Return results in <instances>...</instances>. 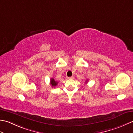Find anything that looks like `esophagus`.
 Returning <instances> with one entry per match:
<instances>
[{
  "mask_svg": "<svg viewBox=\"0 0 133 133\" xmlns=\"http://www.w3.org/2000/svg\"><path fill=\"white\" fill-rule=\"evenodd\" d=\"M68 79H69V80H72V79H74V76L69 77H68Z\"/></svg>",
  "mask_w": 133,
  "mask_h": 133,
  "instance_id": "1",
  "label": "esophagus"
}]
</instances>
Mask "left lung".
Here are the masks:
<instances>
[{
    "mask_svg": "<svg viewBox=\"0 0 133 133\" xmlns=\"http://www.w3.org/2000/svg\"><path fill=\"white\" fill-rule=\"evenodd\" d=\"M87 81H86V82H87Z\"/></svg>",
    "mask_w": 133,
    "mask_h": 133,
    "instance_id": "obj_1",
    "label": "left lung"
}]
</instances>
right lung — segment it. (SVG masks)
I'll return each mask as SVG.
<instances>
[{
    "instance_id": "1",
    "label": "right lung",
    "mask_w": 133,
    "mask_h": 133,
    "mask_svg": "<svg viewBox=\"0 0 133 133\" xmlns=\"http://www.w3.org/2000/svg\"><path fill=\"white\" fill-rule=\"evenodd\" d=\"M57 84H58V82H56L55 80L53 78H51V79H50V84L51 85V86H52V87L56 86L57 85Z\"/></svg>"
}]
</instances>
